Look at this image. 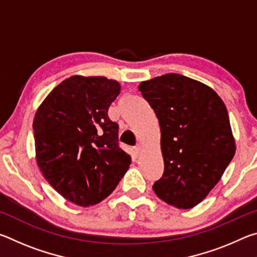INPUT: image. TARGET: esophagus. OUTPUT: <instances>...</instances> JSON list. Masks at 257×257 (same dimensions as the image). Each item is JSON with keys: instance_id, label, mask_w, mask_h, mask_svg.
Segmentation results:
<instances>
[{"instance_id": "esophagus-1", "label": "esophagus", "mask_w": 257, "mask_h": 257, "mask_svg": "<svg viewBox=\"0 0 257 257\" xmlns=\"http://www.w3.org/2000/svg\"><path fill=\"white\" fill-rule=\"evenodd\" d=\"M142 151H143V147H142V145H136L135 146V153L136 154H141L142 153Z\"/></svg>"}]
</instances>
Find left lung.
I'll return each instance as SVG.
<instances>
[{
  "mask_svg": "<svg viewBox=\"0 0 257 257\" xmlns=\"http://www.w3.org/2000/svg\"><path fill=\"white\" fill-rule=\"evenodd\" d=\"M158 116L164 172L156 196L181 210L205 198L236 152L227 107L211 87L178 73L138 86Z\"/></svg>",
  "mask_w": 257,
  "mask_h": 257,
  "instance_id": "left-lung-1",
  "label": "left lung"
}]
</instances>
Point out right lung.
Segmentation results:
<instances>
[{"label":"right lung","mask_w":257,"mask_h":257,"mask_svg":"<svg viewBox=\"0 0 257 257\" xmlns=\"http://www.w3.org/2000/svg\"><path fill=\"white\" fill-rule=\"evenodd\" d=\"M121 86L106 77L71 76L53 88L34 118L36 162L61 196L87 207L106 198L129 169L107 110Z\"/></svg>","instance_id":"right-lung-1"}]
</instances>
